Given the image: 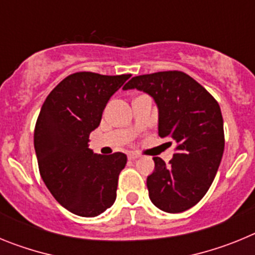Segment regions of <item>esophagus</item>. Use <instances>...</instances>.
Here are the masks:
<instances>
[{
  "label": "esophagus",
  "mask_w": 255,
  "mask_h": 255,
  "mask_svg": "<svg viewBox=\"0 0 255 255\" xmlns=\"http://www.w3.org/2000/svg\"><path fill=\"white\" fill-rule=\"evenodd\" d=\"M128 158H129L130 161H134V159L139 158V154H136V153H129V154H128Z\"/></svg>",
  "instance_id": "obj_1"
}]
</instances>
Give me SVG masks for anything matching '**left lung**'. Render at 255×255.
<instances>
[{
	"instance_id": "obj_1",
	"label": "left lung",
	"mask_w": 255,
	"mask_h": 255,
	"mask_svg": "<svg viewBox=\"0 0 255 255\" xmlns=\"http://www.w3.org/2000/svg\"><path fill=\"white\" fill-rule=\"evenodd\" d=\"M128 89L152 97L158 107V135L176 144L168 164L159 157L153 158L154 171L147 177L152 203L168 213L194 207L212 185L224 154L220 105L182 71L134 76L124 85V91Z\"/></svg>"
}]
</instances>
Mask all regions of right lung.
<instances>
[{"mask_svg":"<svg viewBox=\"0 0 255 255\" xmlns=\"http://www.w3.org/2000/svg\"><path fill=\"white\" fill-rule=\"evenodd\" d=\"M130 76L71 74L40 108L34 130L40 176L55 199L74 215L96 217L115 203L126 154H96L88 143L110 98Z\"/></svg>","mask_w":255,"mask_h":255,"instance_id":"right-lung-1","label":"right lung"}]
</instances>
